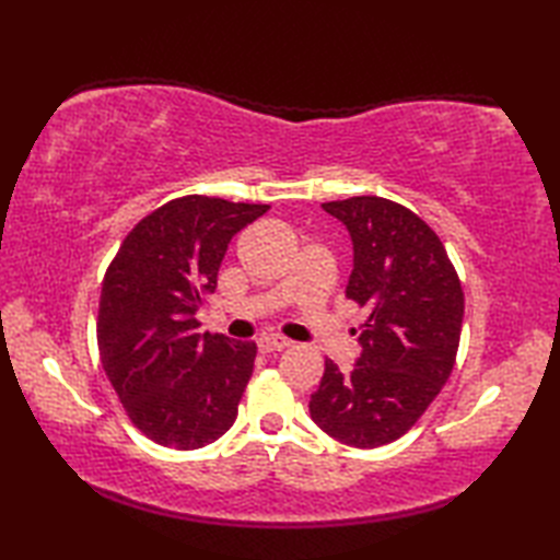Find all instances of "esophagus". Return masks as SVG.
Returning a JSON list of instances; mask_svg holds the SVG:
<instances>
[{
    "instance_id": "obj_1",
    "label": "esophagus",
    "mask_w": 560,
    "mask_h": 560,
    "mask_svg": "<svg viewBox=\"0 0 560 560\" xmlns=\"http://www.w3.org/2000/svg\"><path fill=\"white\" fill-rule=\"evenodd\" d=\"M257 347L261 353H273V351H283L291 347V339L281 337V335H265L257 339Z\"/></svg>"
}]
</instances>
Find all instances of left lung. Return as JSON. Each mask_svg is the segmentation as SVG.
<instances>
[{"mask_svg":"<svg viewBox=\"0 0 560 560\" xmlns=\"http://www.w3.org/2000/svg\"><path fill=\"white\" fill-rule=\"evenodd\" d=\"M323 209L351 233L347 299L365 311V323L351 373L325 361L311 416L343 445L380 447L407 433L447 383L464 291L445 245L419 213L373 195Z\"/></svg>","mask_w":560,"mask_h":560,"instance_id":"obj_1","label":"left lung"}]
</instances>
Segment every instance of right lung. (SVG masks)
<instances>
[{
	"label": "right lung",
	"mask_w": 560,
	"mask_h": 560,
	"mask_svg": "<svg viewBox=\"0 0 560 560\" xmlns=\"http://www.w3.org/2000/svg\"><path fill=\"white\" fill-rule=\"evenodd\" d=\"M269 205L185 195L147 213L105 269L98 353L122 409L153 443L197 450L233 425L257 343L199 331L231 237Z\"/></svg>",
	"instance_id": "obj_1"
}]
</instances>
